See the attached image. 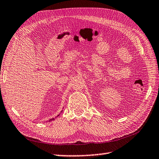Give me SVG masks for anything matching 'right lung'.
<instances>
[{
	"label": "right lung",
	"instance_id": "1",
	"mask_svg": "<svg viewBox=\"0 0 159 159\" xmlns=\"http://www.w3.org/2000/svg\"><path fill=\"white\" fill-rule=\"evenodd\" d=\"M58 116H59V115H58ZM54 120V118H53V119H51L50 120H49V121H52V120Z\"/></svg>",
	"mask_w": 159,
	"mask_h": 159
}]
</instances>
